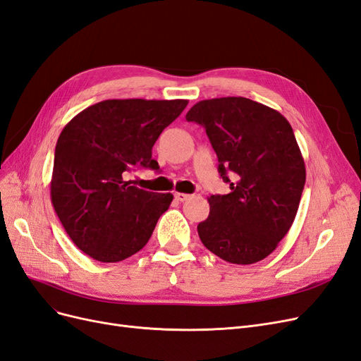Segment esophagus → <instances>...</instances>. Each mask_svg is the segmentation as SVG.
Here are the masks:
<instances>
[{"label": "esophagus", "mask_w": 361, "mask_h": 361, "mask_svg": "<svg viewBox=\"0 0 361 361\" xmlns=\"http://www.w3.org/2000/svg\"><path fill=\"white\" fill-rule=\"evenodd\" d=\"M191 197L190 194H185V192H174V199H176L178 202H185L188 200Z\"/></svg>", "instance_id": "obj_1"}]
</instances>
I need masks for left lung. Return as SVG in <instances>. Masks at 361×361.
<instances>
[{
  "label": "left lung",
  "instance_id": "left-lung-1",
  "mask_svg": "<svg viewBox=\"0 0 361 361\" xmlns=\"http://www.w3.org/2000/svg\"><path fill=\"white\" fill-rule=\"evenodd\" d=\"M187 120L204 128L218 173L231 183V192L207 199L209 215L197 226L202 243L231 264H256L277 248L300 206L305 166L292 126L241 96L200 101Z\"/></svg>",
  "mask_w": 361,
  "mask_h": 361
}]
</instances>
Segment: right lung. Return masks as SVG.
<instances>
[{
    "label": "right lung",
    "instance_id": "right-lung-1",
    "mask_svg": "<svg viewBox=\"0 0 361 361\" xmlns=\"http://www.w3.org/2000/svg\"><path fill=\"white\" fill-rule=\"evenodd\" d=\"M188 105L185 99H108L76 114L57 140L51 202L87 256L120 262L152 236L173 194L140 190L126 176L159 169L152 147Z\"/></svg>",
    "mask_w": 361,
    "mask_h": 361
}]
</instances>
